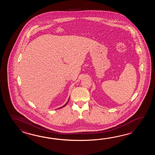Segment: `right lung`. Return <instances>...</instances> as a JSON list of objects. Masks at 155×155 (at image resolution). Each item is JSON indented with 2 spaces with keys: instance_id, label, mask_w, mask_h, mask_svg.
Masks as SVG:
<instances>
[{
  "instance_id": "right-lung-1",
  "label": "right lung",
  "mask_w": 155,
  "mask_h": 155,
  "mask_svg": "<svg viewBox=\"0 0 155 155\" xmlns=\"http://www.w3.org/2000/svg\"><path fill=\"white\" fill-rule=\"evenodd\" d=\"M68 101H69V100H68V102H66V104H65V105H64L63 106H62V107H60V108H59V109H61V108H63V107H64V106H66V105H67V104H68Z\"/></svg>"
}]
</instances>
